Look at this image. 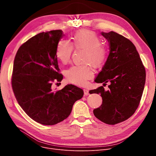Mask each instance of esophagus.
Segmentation results:
<instances>
[{
    "mask_svg": "<svg viewBox=\"0 0 156 156\" xmlns=\"http://www.w3.org/2000/svg\"><path fill=\"white\" fill-rule=\"evenodd\" d=\"M83 92H84V95L85 96H87L89 95V91L87 89H83Z\"/></svg>",
    "mask_w": 156,
    "mask_h": 156,
    "instance_id": "34e87169",
    "label": "esophagus"
}]
</instances>
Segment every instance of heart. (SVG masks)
Instances as JSON below:
<instances>
[{"instance_id": "1", "label": "heart", "mask_w": 156, "mask_h": 156, "mask_svg": "<svg viewBox=\"0 0 156 156\" xmlns=\"http://www.w3.org/2000/svg\"><path fill=\"white\" fill-rule=\"evenodd\" d=\"M71 43L66 40H61L55 48V56L62 64L68 63L71 57L73 46L85 49L83 61L90 62L96 67H101L108 57V50L102 44V39L95 32L88 30L77 31L71 37ZM94 74L89 63L76 64L71 66L65 72L69 82L76 85H83L87 83Z\"/></svg>"}]
</instances>
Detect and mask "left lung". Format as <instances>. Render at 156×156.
Masks as SVG:
<instances>
[{"label": "left lung", "mask_w": 156, "mask_h": 156, "mask_svg": "<svg viewBox=\"0 0 156 156\" xmlns=\"http://www.w3.org/2000/svg\"><path fill=\"white\" fill-rule=\"evenodd\" d=\"M108 40L109 54L96 83L110 82L105 91L103 86L90 90L101 94L102 104L94 110L95 116L108 125H116L132 116L140 104L145 83V69L135 46L116 32L101 33Z\"/></svg>", "instance_id": "8db88e82"}]
</instances>
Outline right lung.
I'll list each match as a JSON object with an SVG mask.
<instances>
[{"label":"right lung","mask_w":156,"mask_h":156,"mask_svg":"<svg viewBox=\"0 0 156 156\" xmlns=\"http://www.w3.org/2000/svg\"><path fill=\"white\" fill-rule=\"evenodd\" d=\"M64 35L61 30L40 33L20 46L14 61L11 83L16 99L29 117L44 125L66 119L83 96L82 89L71 84L55 92L51 88L63 78L55 48Z\"/></svg>","instance_id":"add662e5"}]
</instances>
